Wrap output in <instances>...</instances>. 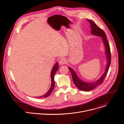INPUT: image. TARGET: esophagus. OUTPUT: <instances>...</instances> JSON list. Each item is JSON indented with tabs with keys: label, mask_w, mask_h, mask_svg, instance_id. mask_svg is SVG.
I'll use <instances>...</instances> for the list:
<instances>
[{
	"label": "esophagus",
	"mask_w": 124,
	"mask_h": 124,
	"mask_svg": "<svg viewBox=\"0 0 124 124\" xmlns=\"http://www.w3.org/2000/svg\"><path fill=\"white\" fill-rule=\"evenodd\" d=\"M66 62V60L64 58H62L60 59L59 63L60 65H63Z\"/></svg>",
	"instance_id": "1"
}]
</instances>
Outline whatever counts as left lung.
<instances>
[{
  "mask_svg": "<svg viewBox=\"0 0 124 124\" xmlns=\"http://www.w3.org/2000/svg\"><path fill=\"white\" fill-rule=\"evenodd\" d=\"M87 21L89 22L90 24V27L92 29L91 30V33L93 35H95L96 36H98L102 38L103 42L104 43L105 47L106 48V56L107 59V64L106 66V69L105 70V71L104 73L103 74V75L101 77V78L97 80V81L93 82H85L82 80H81L77 76L76 73L74 71L73 69H72L71 67H68V68L71 72V73L72 74V79L73 81L75 84V85L76 86V87L79 89L81 91H90L92 90L95 87L97 86L98 85L101 84L103 83L105 77L108 72L110 62H111V54H110V47L109 45L108 44V43L107 41L106 35L104 32V31L99 28L91 20H87Z\"/></svg>",
  "mask_w": 124,
  "mask_h": 124,
  "instance_id": "obj_1",
  "label": "left lung"
}]
</instances>
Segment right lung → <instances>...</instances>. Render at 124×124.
Returning a JSON list of instances; mask_svg holds the SVG:
<instances>
[{
  "label": "right lung",
  "mask_w": 124,
  "mask_h": 124,
  "mask_svg": "<svg viewBox=\"0 0 124 124\" xmlns=\"http://www.w3.org/2000/svg\"><path fill=\"white\" fill-rule=\"evenodd\" d=\"M59 69V66H58V62H56V64H55V65L54 66V67H53L52 70H51V87L49 89V90H48V91L45 93L44 95L39 96L38 98H41V97H46L47 96H48L51 93H52V92L53 91L54 86H55V82H54V76L55 74L56 73V72Z\"/></svg>",
  "instance_id": "right-lung-1"
}]
</instances>
